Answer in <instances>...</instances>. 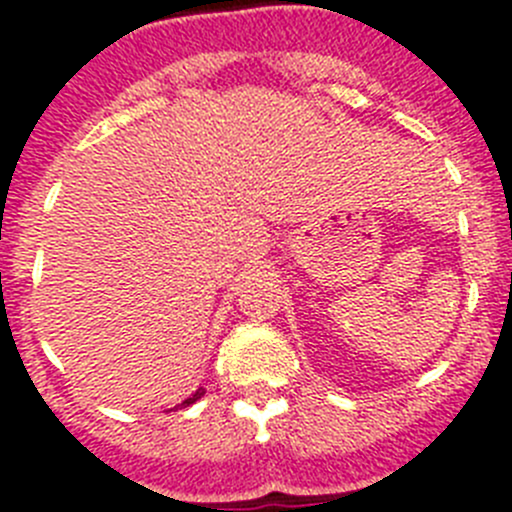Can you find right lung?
I'll use <instances>...</instances> for the list:
<instances>
[{"label":"right lung","mask_w":512,"mask_h":512,"mask_svg":"<svg viewBox=\"0 0 512 512\" xmlns=\"http://www.w3.org/2000/svg\"><path fill=\"white\" fill-rule=\"evenodd\" d=\"M202 395H205V390H202V387H200V390L194 392V395H192V397H187V400H184V402H182V408H189V405H192V402H197V400H200V397H202Z\"/></svg>","instance_id":"1"}]
</instances>
